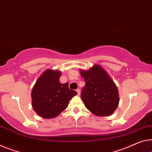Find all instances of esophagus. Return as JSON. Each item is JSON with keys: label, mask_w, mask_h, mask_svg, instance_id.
Returning <instances> with one entry per match:
<instances>
[{"label": "esophagus", "mask_w": 152, "mask_h": 152, "mask_svg": "<svg viewBox=\"0 0 152 152\" xmlns=\"http://www.w3.org/2000/svg\"><path fill=\"white\" fill-rule=\"evenodd\" d=\"M76 91H77V94H78V95L80 94V90H79V89H77V90Z\"/></svg>", "instance_id": "esophagus-1"}]
</instances>
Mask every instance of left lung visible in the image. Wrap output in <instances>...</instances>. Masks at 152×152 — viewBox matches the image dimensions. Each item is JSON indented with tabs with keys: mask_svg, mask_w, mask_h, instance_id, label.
I'll return each mask as SVG.
<instances>
[{
	"mask_svg": "<svg viewBox=\"0 0 152 152\" xmlns=\"http://www.w3.org/2000/svg\"><path fill=\"white\" fill-rule=\"evenodd\" d=\"M86 85L81 99L88 110L98 116L111 115L119 104L118 88L107 72L95 64L88 71L81 70Z\"/></svg>",
	"mask_w": 152,
	"mask_h": 152,
	"instance_id": "8db88e82",
	"label": "left lung"
}]
</instances>
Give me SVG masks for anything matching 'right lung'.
Here are the masks:
<instances>
[{"mask_svg": "<svg viewBox=\"0 0 152 152\" xmlns=\"http://www.w3.org/2000/svg\"><path fill=\"white\" fill-rule=\"evenodd\" d=\"M61 72L48 69L39 77L32 90L34 110L42 118L57 117L68 107L69 100L77 94L70 90L69 83L59 81Z\"/></svg>", "mask_w": 152, "mask_h": 152, "instance_id": "right-lung-1", "label": "right lung"}]
</instances>
